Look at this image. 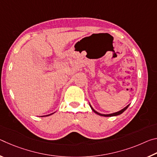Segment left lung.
Segmentation results:
<instances>
[{"label": "left lung", "mask_w": 157, "mask_h": 157, "mask_svg": "<svg viewBox=\"0 0 157 157\" xmlns=\"http://www.w3.org/2000/svg\"><path fill=\"white\" fill-rule=\"evenodd\" d=\"M90 107H91V109L94 111V112L95 113H97L98 115H99V116H105V117H109V116H118V115H120V114H121L122 113H123L124 111H125L127 108H128V107H129V105H127L126 107H124V109H123L122 110H121V111H118V112H116V113H111V114H102V113H98V112H97L96 111H95L94 109H93V107H91V105H90Z\"/></svg>", "instance_id": "left-lung-1"}]
</instances>
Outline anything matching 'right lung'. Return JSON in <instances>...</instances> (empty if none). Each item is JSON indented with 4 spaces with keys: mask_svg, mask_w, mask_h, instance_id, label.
Here are the masks:
<instances>
[{
    "mask_svg": "<svg viewBox=\"0 0 157 157\" xmlns=\"http://www.w3.org/2000/svg\"><path fill=\"white\" fill-rule=\"evenodd\" d=\"M52 113H51V114H50V115H52ZM50 115H47V116H50Z\"/></svg>",
    "mask_w": 157,
    "mask_h": 157,
    "instance_id": "right-lung-1",
    "label": "right lung"
}]
</instances>
